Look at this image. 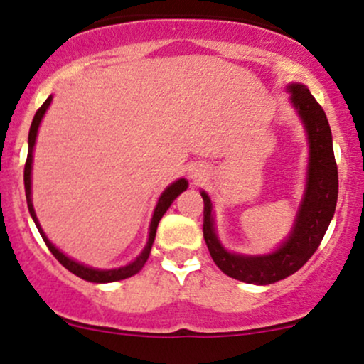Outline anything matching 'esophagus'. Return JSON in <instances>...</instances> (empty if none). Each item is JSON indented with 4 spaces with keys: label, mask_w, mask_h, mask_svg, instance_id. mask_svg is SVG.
<instances>
[{
    "label": "esophagus",
    "mask_w": 364,
    "mask_h": 364,
    "mask_svg": "<svg viewBox=\"0 0 364 364\" xmlns=\"http://www.w3.org/2000/svg\"><path fill=\"white\" fill-rule=\"evenodd\" d=\"M188 171H190L188 174H190V178L193 179V181H200V179L203 178V174H205V168H203V166H191Z\"/></svg>",
    "instance_id": "esophagus-1"
}]
</instances>
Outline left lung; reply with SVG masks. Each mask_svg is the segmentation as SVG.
<instances>
[{
	"instance_id": "8db88e82",
	"label": "left lung",
	"mask_w": 364,
	"mask_h": 364,
	"mask_svg": "<svg viewBox=\"0 0 364 364\" xmlns=\"http://www.w3.org/2000/svg\"><path fill=\"white\" fill-rule=\"evenodd\" d=\"M286 90L289 92V102L301 119L308 140L306 185L286 240L270 253L229 252L217 236L210 196L207 191H200L203 198V237L212 260L229 277L257 286L282 281L310 260L327 232L339 193L332 132L325 111L303 83H289Z\"/></svg>"
}]
</instances>
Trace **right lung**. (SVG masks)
<instances>
[{"instance_id":"right-lung-1","label":"right lung","mask_w":364,"mask_h":364,"mask_svg":"<svg viewBox=\"0 0 364 364\" xmlns=\"http://www.w3.org/2000/svg\"><path fill=\"white\" fill-rule=\"evenodd\" d=\"M51 101H53V95H49V97L46 99V102L43 104V106H41L39 109H37L34 119H32L31 132H28V154H27V162H25L23 183H25V196H27V207H28V212H31V217H32V219H34L37 229H39L41 236H43L44 243L49 248V252H51L54 257H56V260L60 262L61 265L65 267V269H68L70 272L77 275V277L83 279V281L97 282V284L123 281V279L132 277V275L139 274L140 270H141V267L145 265V262L149 260L150 250H152L154 240H156L159 220H161L162 215L166 214V210H168V208L171 207V203H173L174 200H176V196L181 195L183 191L186 190L188 181H186L185 178L176 179V181L171 183V185L166 188L164 191H162L161 196H159L157 205H156V208H154L152 220H150L147 245H145V248L141 250V253L139 255V257H136L133 262H129L128 265L119 267V269H94V267L85 265V263H80V262L73 260V258H70L68 255L63 253L60 248H56V246H54L51 241L48 240V236H46V232L43 231V228H41V224H39V219H37V215H36L34 205H32V162H34V147H36V140H37V132H39L41 121H43L46 111H48V107L51 106Z\"/></svg>"}]
</instances>
